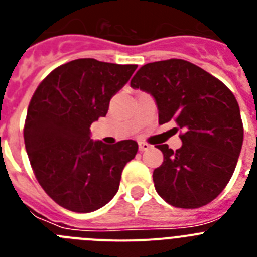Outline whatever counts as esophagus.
I'll return each mask as SVG.
<instances>
[{
  "mask_svg": "<svg viewBox=\"0 0 257 257\" xmlns=\"http://www.w3.org/2000/svg\"><path fill=\"white\" fill-rule=\"evenodd\" d=\"M152 148V145H149L148 143H144V142H140L139 143V151L140 152H145L148 151V149Z\"/></svg>",
  "mask_w": 257,
  "mask_h": 257,
  "instance_id": "1",
  "label": "esophagus"
}]
</instances>
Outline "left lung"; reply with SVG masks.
Here are the masks:
<instances>
[{
    "mask_svg": "<svg viewBox=\"0 0 257 257\" xmlns=\"http://www.w3.org/2000/svg\"><path fill=\"white\" fill-rule=\"evenodd\" d=\"M131 87L156 100L160 124L175 121L184 131L181 148L157 145L162 165L153 171L157 193L179 208H198L216 198L238 162L243 123L239 105L224 83L183 59L143 65Z\"/></svg>",
    "mask_w": 257,
    "mask_h": 257,
    "instance_id": "1",
    "label": "left lung"
}]
</instances>
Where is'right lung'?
I'll use <instances>...</instances> for the list:
<instances>
[{
	"instance_id": "obj_1",
	"label": "right lung",
	"mask_w": 257,
	"mask_h": 257,
	"mask_svg": "<svg viewBox=\"0 0 257 257\" xmlns=\"http://www.w3.org/2000/svg\"><path fill=\"white\" fill-rule=\"evenodd\" d=\"M138 65L77 59L55 68L38 85L24 124V143L42 189L61 207L92 212L115 196L138 143L94 142L90 126Z\"/></svg>"
}]
</instances>
